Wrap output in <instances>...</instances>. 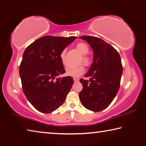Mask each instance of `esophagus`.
<instances>
[{"mask_svg": "<svg viewBox=\"0 0 146 146\" xmlns=\"http://www.w3.org/2000/svg\"><path fill=\"white\" fill-rule=\"evenodd\" d=\"M73 80H74V82H78V81H79V78H76V77H74L73 78Z\"/></svg>", "mask_w": 146, "mask_h": 146, "instance_id": "1", "label": "esophagus"}]
</instances>
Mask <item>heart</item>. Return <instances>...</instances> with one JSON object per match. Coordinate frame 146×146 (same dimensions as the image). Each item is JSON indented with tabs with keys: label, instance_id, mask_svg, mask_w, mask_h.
<instances>
[{
	"label": "heart",
	"instance_id": "1",
	"mask_svg": "<svg viewBox=\"0 0 146 146\" xmlns=\"http://www.w3.org/2000/svg\"><path fill=\"white\" fill-rule=\"evenodd\" d=\"M76 48L77 50L80 52L82 56V62L84 63L85 66H90L91 63V59L90 56L86 55L89 52V47L87 44L84 42H79L76 45ZM60 58L61 60L62 64H63L64 66L68 67V64L67 62V59H66V49H64L60 53ZM84 71V66L80 64L77 66H74V67H71L68 68L66 70V75L68 76H73V77H78L80 76Z\"/></svg>",
	"mask_w": 146,
	"mask_h": 146
}]
</instances>
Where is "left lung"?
Wrapping results in <instances>:
<instances>
[{"label":"left lung","instance_id":"8db88e82","mask_svg":"<svg viewBox=\"0 0 146 146\" xmlns=\"http://www.w3.org/2000/svg\"><path fill=\"white\" fill-rule=\"evenodd\" d=\"M90 44L93 51V60L85 77L80 82L83 86L79 93L80 102L92 111H101L108 107L120 88L123 67L118 51L100 38L80 36Z\"/></svg>","mask_w":146,"mask_h":146}]
</instances>
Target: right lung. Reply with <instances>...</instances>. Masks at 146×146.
I'll use <instances>...</instances> for the list:
<instances>
[{
	"label": "right lung",
	"instance_id": "add662e5",
	"mask_svg": "<svg viewBox=\"0 0 146 146\" xmlns=\"http://www.w3.org/2000/svg\"><path fill=\"white\" fill-rule=\"evenodd\" d=\"M76 36H44L27 47L19 66L23 90L39 111L49 113L63 104L73 84L71 76L57 78L66 72L60 53Z\"/></svg>",
	"mask_w": 146,
	"mask_h": 146
}]
</instances>
